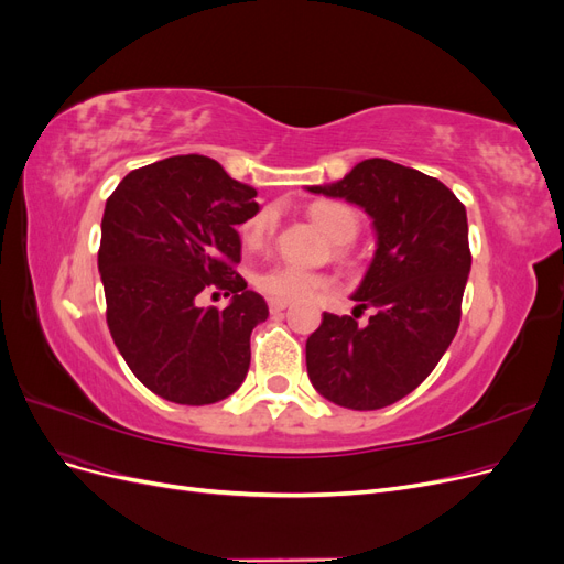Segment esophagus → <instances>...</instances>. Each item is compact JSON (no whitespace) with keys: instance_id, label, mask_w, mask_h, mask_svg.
I'll use <instances>...</instances> for the list:
<instances>
[{"instance_id":"34e87169","label":"esophagus","mask_w":564,"mask_h":564,"mask_svg":"<svg viewBox=\"0 0 564 564\" xmlns=\"http://www.w3.org/2000/svg\"><path fill=\"white\" fill-rule=\"evenodd\" d=\"M268 308L270 313H282L289 308V301H282V299H268Z\"/></svg>"}]
</instances>
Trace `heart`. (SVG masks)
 <instances>
[{
    "label": "heart",
    "instance_id": "heart-1",
    "mask_svg": "<svg viewBox=\"0 0 564 564\" xmlns=\"http://www.w3.org/2000/svg\"><path fill=\"white\" fill-rule=\"evenodd\" d=\"M308 214L313 218V224L327 235L334 245H348L355 240L357 232H360V216H357L355 209L346 207V204L340 202H317L313 204ZM270 226H272V216L268 212L251 216L240 228L242 247L245 249L263 247ZM253 284L259 292H263L270 299L299 301L319 292H327L332 286V280L327 275H322V272H311L296 265L278 263L256 272Z\"/></svg>",
    "mask_w": 564,
    "mask_h": 564
}]
</instances>
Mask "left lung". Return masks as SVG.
Masks as SVG:
<instances>
[{"label":"left lung","mask_w":564,"mask_h":564,"mask_svg":"<svg viewBox=\"0 0 564 564\" xmlns=\"http://www.w3.org/2000/svg\"><path fill=\"white\" fill-rule=\"evenodd\" d=\"M308 191L360 204L377 230L355 317L324 313L308 336L311 383L338 406H388L425 381L456 336L470 272L466 207L445 183L381 158ZM367 307L370 322L357 325Z\"/></svg>","instance_id":"left-lung-1"}]
</instances>
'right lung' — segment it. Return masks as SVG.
Listing matches in <instances>:
<instances>
[{
	"instance_id": "1",
	"label": "right lung",
	"mask_w": 564,
	"mask_h": 564,
	"mask_svg": "<svg viewBox=\"0 0 564 564\" xmlns=\"http://www.w3.org/2000/svg\"><path fill=\"white\" fill-rule=\"evenodd\" d=\"M256 191L204 155L133 169L106 202L98 270L117 350L145 388L176 404H214L242 386L249 336L268 305L249 292L237 226L259 212ZM232 295L224 312L198 296Z\"/></svg>"
}]
</instances>
